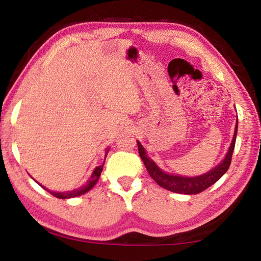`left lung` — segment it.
Instances as JSON below:
<instances>
[{"instance_id": "obj_1", "label": "left lung", "mask_w": 261, "mask_h": 261, "mask_svg": "<svg viewBox=\"0 0 261 261\" xmlns=\"http://www.w3.org/2000/svg\"><path fill=\"white\" fill-rule=\"evenodd\" d=\"M237 127H238V123L236 122L235 134H233L231 145L230 147H229L227 155L223 159L222 162H220V165H218L215 168H213V169L210 170L208 173L200 176H196V177H184V176L169 175L165 173V171L161 170L160 168L155 165V162L151 160V159L146 155V152H145L144 147L141 146L139 141H137V144H138L139 155L141 158V160H143L145 167H146L148 174L151 175V177L155 180L160 187L165 188L166 190H169V191L175 192V193H183V194L200 193L207 188H210L211 185H213L215 182H218V180L222 177L224 174H226V171L229 169V167H230L232 152H233V148H235V143H236Z\"/></svg>"}]
</instances>
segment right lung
<instances>
[{
	"label": "right lung",
	"mask_w": 261,
	"mask_h": 261,
	"mask_svg": "<svg viewBox=\"0 0 261 261\" xmlns=\"http://www.w3.org/2000/svg\"><path fill=\"white\" fill-rule=\"evenodd\" d=\"M108 152H109V148L107 149V151H106L105 160H106V158H107ZM103 165H105V162L101 166L96 167L95 169H94V171H93V174H92V176L90 177V179L87 180V183L85 185H83V187H81L79 189H77V190H72V191H68V192H51V191H49V190H47L46 188H43V187L42 188L46 189L47 191L49 192V193H51L54 197L60 198V199H68V198L78 197V196H81V194H84V193H86L87 191H90V190L94 187L95 183L98 182V179L100 177L101 171H102V168H103Z\"/></svg>",
	"instance_id": "add662e5"
}]
</instances>
